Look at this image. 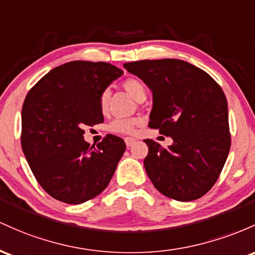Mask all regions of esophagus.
Wrapping results in <instances>:
<instances>
[{
    "instance_id": "1",
    "label": "esophagus",
    "mask_w": 255,
    "mask_h": 255,
    "mask_svg": "<svg viewBox=\"0 0 255 255\" xmlns=\"http://www.w3.org/2000/svg\"><path fill=\"white\" fill-rule=\"evenodd\" d=\"M135 142H136V139L132 138V137H127V138H125V143H127V147H131V145H132Z\"/></svg>"
}]
</instances>
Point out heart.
Segmentation results:
<instances>
[{
	"label": "heart",
	"mask_w": 255,
	"mask_h": 255,
	"mask_svg": "<svg viewBox=\"0 0 255 255\" xmlns=\"http://www.w3.org/2000/svg\"><path fill=\"white\" fill-rule=\"evenodd\" d=\"M123 88L128 91V95H131L136 101L141 99H145V87L141 81L135 78L127 79L123 83ZM108 101H110V91H104L100 96V110L102 112H106L108 108ZM138 124V120L135 118H119L114 119L110 125H108V130L111 132L116 133H132L135 130V127Z\"/></svg>",
	"instance_id": "b5f03b06"
}]
</instances>
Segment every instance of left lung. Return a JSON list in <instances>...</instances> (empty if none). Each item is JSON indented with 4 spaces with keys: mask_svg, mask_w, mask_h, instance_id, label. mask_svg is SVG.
Masks as SVG:
<instances>
[{
    "mask_svg": "<svg viewBox=\"0 0 255 255\" xmlns=\"http://www.w3.org/2000/svg\"><path fill=\"white\" fill-rule=\"evenodd\" d=\"M153 93L149 128L170 136L162 148L144 139V168L154 187L177 201L204 196L218 179L230 150L227 97L201 68L177 59L124 64Z\"/></svg>",
    "mask_w": 255,
    "mask_h": 255,
    "instance_id": "obj_1",
    "label": "left lung"
}]
</instances>
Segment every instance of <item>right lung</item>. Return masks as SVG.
Returning <instances> with one entry per match:
<instances>
[{
	"label": "right lung",
	"mask_w": 255,
	"mask_h": 255,
	"mask_svg": "<svg viewBox=\"0 0 255 255\" xmlns=\"http://www.w3.org/2000/svg\"><path fill=\"white\" fill-rule=\"evenodd\" d=\"M124 73L107 62L71 61L28 91L21 111V148L33 176L54 199L78 205L107 188L124 139L107 135L96 147L84 127L104 123L100 96Z\"/></svg>",
	"instance_id": "add662e5"
}]
</instances>
